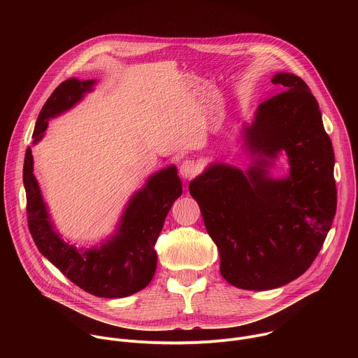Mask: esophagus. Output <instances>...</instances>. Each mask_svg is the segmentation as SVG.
Instances as JSON below:
<instances>
[{"label": "esophagus", "mask_w": 358, "mask_h": 358, "mask_svg": "<svg viewBox=\"0 0 358 358\" xmlns=\"http://www.w3.org/2000/svg\"><path fill=\"white\" fill-rule=\"evenodd\" d=\"M198 173V164L194 160H184L180 166V174L182 178H192Z\"/></svg>", "instance_id": "1"}]
</instances>
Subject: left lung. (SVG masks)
Segmentation results:
<instances>
[{"label": "left lung", "instance_id": "1", "mask_svg": "<svg viewBox=\"0 0 358 358\" xmlns=\"http://www.w3.org/2000/svg\"><path fill=\"white\" fill-rule=\"evenodd\" d=\"M271 82L272 97L241 129L249 166L211 163L188 185L218 248L221 275L245 290L276 289L308 271L337 207L334 151L316 97L293 73ZM282 152L289 174L273 179Z\"/></svg>", "mask_w": 358, "mask_h": 358}]
</instances>
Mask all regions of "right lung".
I'll use <instances>...</instances> for the list:
<instances>
[{"instance_id":"obj_1","label":"right lung","mask_w":358,"mask_h":358,"mask_svg":"<svg viewBox=\"0 0 358 358\" xmlns=\"http://www.w3.org/2000/svg\"><path fill=\"white\" fill-rule=\"evenodd\" d=\"M94 85V79L71 78L62 82L39 112L32 143L42 140L50 119L75 108ZM24 187L28 228L38 250L76 286L106 299L134 294L151 282L157 266L156 241L174 201L182 194L177 167L171 164L159 170L130 196L109 238L92 248H76L59 235L50 220L48 203L34 174L31 147L24 162Z\"/></svg>"}]
</instances>
